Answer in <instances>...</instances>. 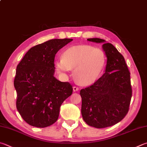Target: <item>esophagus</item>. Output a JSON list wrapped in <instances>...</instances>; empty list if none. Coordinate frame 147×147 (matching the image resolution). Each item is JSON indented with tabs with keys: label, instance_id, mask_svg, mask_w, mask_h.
<instances>
[{
	"label": "esophagus",
	"instance_id": "esophagus-1",
	"mask_svg": "<svg viewBox=\"0 0 147 147\" xmlns=\"http://www.w3.org/2000/svg\"><path fill=\"white\" fill-rule=\"evenodd\" d=\"M73 91H74V92H76V91H78V90H79V88L77 87L74 86V87H73Z\"/></svg>",
	"mask_w": 147,
	"mask_h": 147
}]
</instances>
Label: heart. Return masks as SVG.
Here are the masks:
<instances>
[{
    "mask_svg": "<svg viewBox=\"0 0 147 147\" xmlns=\"http://www.w3.org/2000/svg\"><path fill=\"white\" fill-rule=\"evenodd\" d=\"M105 61V55L101 49L80 45L65 50L62 58L56 60L55 67L63 75L74 69L73 75L76 82L83 85H89L99 78Z\"/></svg>",
    "mask_w": 147,
    "mask_h": 147,
    "instance_id": "obj_1",
    "label": "heart"
}]
</instances>
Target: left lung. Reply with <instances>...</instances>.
<instances>
[{"label":"left lung","mask_w":147,"mask_h":147,"mask_svg":"<svg viewBox=\"0 0 147 147\" xmlns=\"http://www.w3.org/2000/svg\"><path fill=\"white\" fill-rule=\"evenodd\" d=\"M87 40L103 44L107 63L101 78L80 90L81 113L88 125L102 129L118 123L129 111L132 97L130 72L124 57L113 44L98 38Z\"/></svg>","instance_id":"left-lung-1"}]
</instances>
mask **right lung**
I'll return each mask as SVG.
<instances>
[{
	"instance_id": "add662e5",
	"label": "right lung",
	"mask_w": 147,
	"mask_h": 147,
	"mask_svg": "<svg viewBox=\"0 0 147 147\" xmlns=\"http://www.w3.org/2000/svg\"><path fill=\"white\" fill-rule=\"evenodd\" d=\"M73 39H53L31 47L16 69L17 109L31 126L44 128L57 121L60 106L73 93L68 82L54 76L57 53Z\"/></svg>"
}]
</instances>
